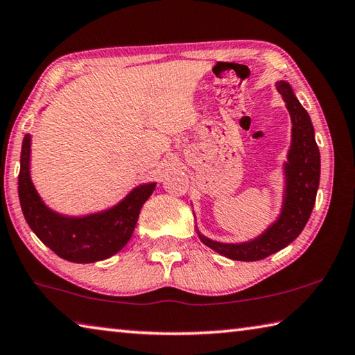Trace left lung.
<instances>
[{
	"label": "left lung",
	"instance_id": "1",
	"mask_svg": "<svg viewBox=\"0 0 355 355\" xmlns=\"http://www.w3.org/2000/svg\"><path fill=\"white\" fill-rule=\"evenodd\" d=\"M286 102L292 121V141L284 163V197L276 220L261 234L243 242H218L196 231L206 247L233 261H261L286 248L304 230L312 214L320 184V150L311 116L296 98L287 80L275 83ZM196 216V214H194Z\"/></svg>",
	"mask_w": 355,
	"mask_h": 355
}]
</instances>
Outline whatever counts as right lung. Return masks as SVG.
<instances>
[{
  "mask_svg": "<svg viewBox=\"0 0 355 355\" xmlns=\"http://www.w3.org/2000/svg\"><path fill=\"white\" fill-rule=\"evenodd\" d=\"M44 110V107L42 108ZM31 141L24 135L18 175V197L26 222L35 236L62 259L77 263L98 262L125 247L137 227L139 211L157 188V182L138 184L102 211L89 214H62L44 203L31 178Z\"/></svg>",
  "mask_w": 355,
  "mask_h": 355,
  "instance_id": "1",
  "label": "right lung"
}]
</instances>
